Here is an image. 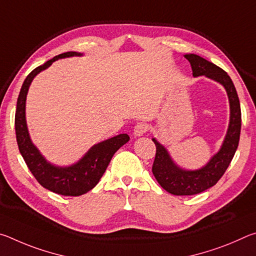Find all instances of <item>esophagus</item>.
Here are the masks:
<instances>
[{
	"label": "esophagus",
	"mask_w": 256,
	"mask_h": 256,
	"mask_svg": "<svg viewBox=\"0 0 256 256\" xmlns=\"http://www.w3.org/2000/svg\"><path fill=\"white\" fill-rule=\"evenodd\" d=\"M148 125H146V123L144 122H140L138 123L136 126H134V130H133V134L136 136H144V134H146V132H148Z\"/></svg>",
	"instance_id": "34e87169"
}]
</instances>
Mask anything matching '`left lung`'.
Returning a JSON list of instances; mask_svg holds the SVG:
<instances>
[{"mask_svg":"<svg viewBox=\"0 0 256 256\" xmlns=\"http://www.w3.org/2000/svg\"><path fill=\"white\" fill-rule=\"evenodd\" d=\"M185 58L190 63L193 76H206L218 81L226 89L230 104V122L219 152L198 170H184L172 162L167 150L152 138L156 144V157L152 164V172L164 190L174 196H193L212 188L222 178L232 162L240 142L242 128L240 104L235 86L230 76L222 68L196 54H186Z\"/></svg>","mask_w":256,"mask_h":256,"instance_id":"1","label":"left lung"}]
</instances>
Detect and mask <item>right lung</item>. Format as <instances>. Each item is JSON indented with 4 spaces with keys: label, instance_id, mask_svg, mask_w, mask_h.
<instances>
[{
    "label": "right lung",
    "instance_id": "add662e5",
    "mask_svg": "<svg viewBox=\"0 0 256 256\" xmlns=\"http://www.w3.org/2000/svg\"><path fill=\"white\" fill-rule=\"evenodd\" d=\"M74 55L79 56L81 54L76 52H66L60 54L29 73L21 86L14 118L16 144L29 170L42 188L66 196H79L92 190L102 178L112 156L130 140L128 134H118L100 144H94L79 162L64 168L56 167L47 162L36 146L32 144L26 123V97L29 86L38 73L48 68L56 60Z\"/></svg>",
    "mask_w": 256,
    "mask_h": 256
}]
</instances>
